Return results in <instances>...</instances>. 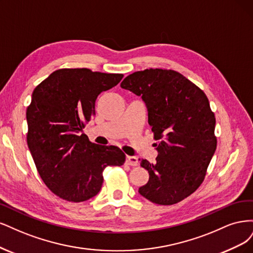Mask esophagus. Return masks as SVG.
<instances>
[{"mask_svg": "<svg viewBox=\"0 0 253 253\" xmlns=\"http://www.w3.org/2000/svg\"><path fill=\"white\" fill-rule=\"evenodd\" d=\"M125 163L129 166H136V165H138V159L136 157L127 156L126 160H125Z\"/></svg>", "mask_w": 253, "mask_h": 253, "instance_id": "obj_1", "label": "esophagus"}]
</instances>
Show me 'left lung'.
<instances>
[{
  "mask_svg": "<svg viewBox=\"0 0 253 253\" xmlns=\"http://www.w3.org/2000/svg\"><path fill=\"white\" fill-rule=\"evenodd\" d=\"M121 87L141 95L159 156L148 170L147 184L138 192L159 205H173L189 197L205 178L216 149L215 116L200 87L172 69L135 71Z\"/></svg>",
  "mask_w": 253,
  "mask_h": 253,
  "instance_id": "1",
  "label": "left lung"
}]
</instances>
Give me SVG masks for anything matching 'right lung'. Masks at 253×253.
<instances>
[{
  "mask_svg": "<svg viewBox=\"0 0 253 253\" xmlns=\"http://www.w3.org/2000/svg\"><path fill=\"white\" fill-rule=\"evenodd\" d=\"M124 75L88 68H61L41 82L26 110L27 144L38 172L59 198L80 203L102 188L103 171L122 166L117 146H102L81 133L95 116V101Z\"/></svg>",
  "mask_w": 253,
  "mask_h": 253,
  "instance_id": "1",
  "label": "right lung"
}]
</instances>
